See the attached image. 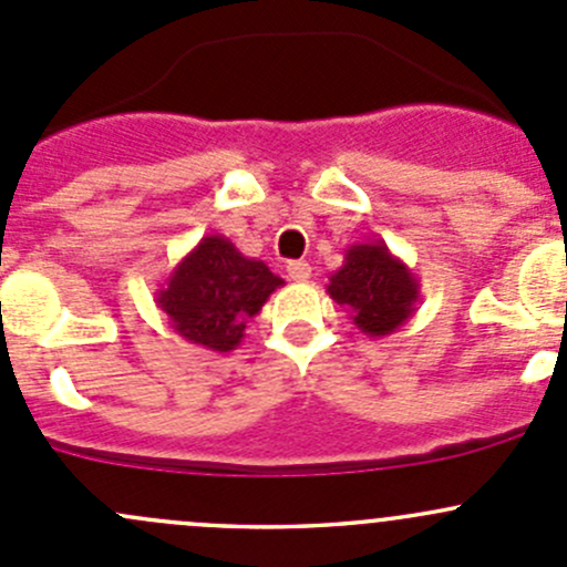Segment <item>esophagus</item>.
<instances>
[{
    "instance_id": "esophagus-1",
    "label": "esophagus",
    "mask_w": 567,
    "mask_h": 567,
    "mask_svg": "<svg viewBox=\"0 0 567 567\" xmlns=\"http://www.w3.org/2000/svg\"><path fill=\"white\" fill-rule=\"evenodd\" d=\"M288 277L293 279V282H307V279L312 277V266H309L307 260H290Z\"/></svg>"
}]
</instances>
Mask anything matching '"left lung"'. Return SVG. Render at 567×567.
<instances>
[{
	"label": "left lung",
	"mask_w": 567,
	"mask_h": 567,
	"mask_svg": "<svg viewBox=\"0 0 567 567\" xmlns=\"http://www.w3.org/2000/svg\"><path fill=\"white\" fill-rule=\"evenodd\" d=\"M326 293L350 315L367 337H389L408 323L421 301V282L385 241L353 244L329 277Z\"/></svg>",
	"instance_id": "1"
}]
</instances>
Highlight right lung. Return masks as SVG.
<instances>
[{
	"mask_svg": "<svg viewBox=\"0 0 567 567\" xmlns=\"http://www.w3.org/2000/svg\"><path fill=\"white\" fill-rule=\"evenodd\" d=\"M282 285L285 279L268 271L264 260L247 258L230 238L212 234L178 260L154 301L178 337L214 353H230L241 344L249 320Z\"/></svg>",
	"mask_w": 567,
	"mask_h": 567,
	"instance_id": "right-lung-1",
	"label": "right lung"
}]
</instances>
